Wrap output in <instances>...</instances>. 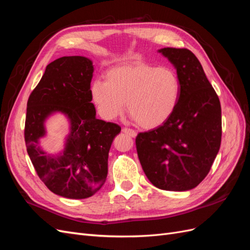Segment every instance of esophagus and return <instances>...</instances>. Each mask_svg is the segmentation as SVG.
<instances>
[{"instance_id": "esophagus-1", "label": "esophagus", "mask_w": 250, "mask_h": 250, "mask_svg": "<svg viewBox=\"0 0 250 250\" xmlns=\"http://www.w3.org/2000/svg\"><path fill=\"white\" fill-rule=\"evenodd\" d=\"M122 131H123L124 133L128 134V135H130L131 138H135V137H137V131L133 130V129H130V128H126V127H124L123 129H122Z\"/></svg>"}]
</instances>
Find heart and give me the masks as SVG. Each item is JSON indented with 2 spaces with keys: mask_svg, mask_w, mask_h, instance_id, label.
I'll return each mask as SVG.
<instances>
[{
  "mask_svg": "<svg viewBox=\"0 0 250 250\" xmlns=\"http://www.w3.org/2000/svg\"><path fill=\"white\" fill-rule=\"evenodd\" d=\"M100 115L113 120L127 109L145 129L164 125L176 110L181 94L179 75L171 66H155L145 62L117 64L105 73V81L90 86Z\"/></svg>",
  "mask_w": 250,
  "mask_h": 250,
  "instance_id": "obj_1",
  "label": "heart"
}]
</instances>
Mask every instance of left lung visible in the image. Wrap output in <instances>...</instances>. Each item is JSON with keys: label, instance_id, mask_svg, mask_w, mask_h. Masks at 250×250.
I'll list each match as a JSON object with an SVG mask.
<instances>
[{"label": "left lung", "instance_id": "obj_1", "mask_svg": "<svg viewBox=\"0 0 250 250\" xmlns=\"http://www.w3.org/2000/svg\"><path fill=\"white\" fill-rule=\"evenodd\" d=\"M160 52L176 67L181 94L164 125L135 138L142 168L151 184L166 191H188L208 174L221 144V105L198 58L188 49Z\"/></svg>", "mask_w": 250, "mask_h": 250}]
</instances>
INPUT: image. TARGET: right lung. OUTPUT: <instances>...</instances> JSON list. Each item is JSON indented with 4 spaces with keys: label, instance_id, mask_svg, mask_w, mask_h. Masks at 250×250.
I'll use <instances>...</instances> for the list:
<instances>
[{
    "label": "right lung",
    "instance_id": "add662e5",
    "mask_svg": "<svg viewBox=\"0 0 250 250\" xmlns=\"http://www.w3.org/2000/svg\"><path fill=\"white\" fill-rule=\"evenodd\" d=\"M94 66L83 56H63L49 63L30 94L25 121V143L33 167L51 192L71 199H84L100 190L107 177L111 143L121 127L96 118L90 94ZM69 117L71 132L58 158L48 157L38 146L43 122L52 112Z\"/></svg>",
    "mask_w": 250,
    "mask_h": 250
}]
</instances>
